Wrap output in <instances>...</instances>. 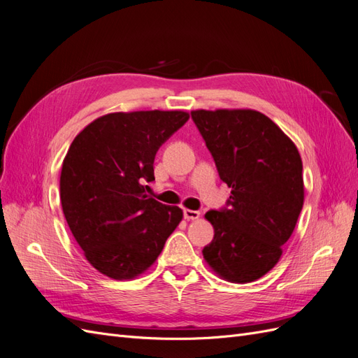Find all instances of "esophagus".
<instances>
[{
  "label": "esophagus",
  "instance_id": "esophagus-1",
  "mask_svg": "<svg viewBox=\"0 0 358 358\" xmlns=\"http://www.w3.org/2000/svg\"><path fill=\"white\" fill-rule=\"evenodd\" d=\"M183 218L187 221H194L200 218V212L199 210H191V209H185L183 210Z\"/></svg>",
  "mask_w": 358,
  "mask_h": 358
}]
</instances>
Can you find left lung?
Masks as SVG:
<instances>
[{"label": "left lung", "instance_id": "8db88e82", "mask_svg": "<svg viewBox=\"0 0 358 358\" xmlns=\"http://www.w3.org/2000/svg\"><path fill=\"white\" fill-rule=\"evenodd\" d=\"M194 124L231 196L206 220L215 230L203 257L230 282L266 275L282 255L303 208V166L296 145L255 110H194Z\"/></svg>", "mask_w": 358, "mask_h": 358}]
</instances>
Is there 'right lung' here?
<instances>
[{
	"instance_id": "add662e5",
	"label": "right lung",
	"mask_w": 358,
	"mask_h": 358,
	"mask_svg": "<svg viewBox=\"0 0 358 358\" xmlns=\"http://www.w3.org/2000/svg\"><path fill=\"white\" fill-rule=\"evenodd\" d=\"M189 119L180 110L109 113L83 128L64 158L61 204L76 242L103 275L131 279L161 254L182 221L149 197L159 146Z\"/></svg>"
}]
</instances>
